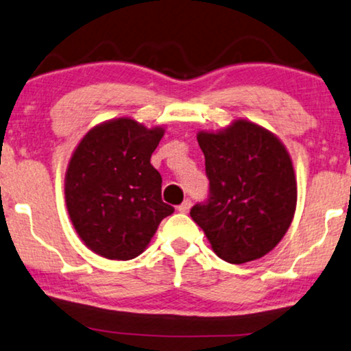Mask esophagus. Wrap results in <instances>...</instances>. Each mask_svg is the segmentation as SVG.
Returning a JSON list of instances; mask_svg holds the SVG:
<instances>
[{
    "instance_id": "34e87169",
    "label": "esophagus",
    "mask_w": 351,
    "mask_h": 351,
    "mask_svg": "<svg viewBox=\"0 0 351 351\" xmlns=\"http://www.w3.org/2000/svg\"><path fill=\"white\" fill-rule=\"evenodd\" d=\"M191 209V199H184L183 202H181V204L178 206V210L180 213H188V210Z\"/></svg>"
}]
</instances>
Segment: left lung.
Listing matches in <instances>:
<instances>
[{
    "instance_id": "left-lung-1",
    "label": "left lung",
    "mask_w": 351,
    "mask_h": 351,
    "mask_svg": "<svg viewBox=\"0 0 351 351\" xmlns=\"http://www.w3.org/2000/svg\"><path fill=\"white\" fill-rule=\"evenodd\" d=\"M209 194L189 214L219 258L247 263L271 252L288 232L298 199L293 163L271 132L235 121L217 134L199 132Z\"/></svg>"
}]
</instances>
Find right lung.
I'll use <instances>...</instances> for the list:
<instances>
[{"instance_id": "add662e5", "label": "right lung", "mask_w": 351, "mask_h": 351, "mask_svg": "<svg viewBox=\"0 0 351 351\" xmlns=\"http://www.w3.org/2000/svg\"><path fill=\"white\" fill-rule=\"evenodd\" d=\"M162 137L163 129L122 117L96 125L78 143L66 170V208L98 255L135 258L175 210L162 201V176L150 163Z\"/></svg>"}]
</instances>
